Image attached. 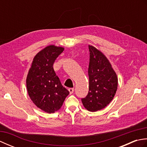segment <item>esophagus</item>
Segmentation results:
<instances>
[{
    "label": "esophagus",
    "mask_w": 147,
    "mask_h": 147,
    "mask_svg": "<svg viewBox=\"0 0 147 147\" xmlns=\"http://www.w3.org/2000/svg\"><path fill=\"white\" fill-rule=\"evenodd\" d=\"M68 90H69V93H70V94H72V93H73L74 92V88H69V89H68Z\"/></svg>",
    "instance_id": "34e87169"
}]
</instances>
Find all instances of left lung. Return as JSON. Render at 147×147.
I'll use <instances>...</instances> for the list:
<instances>
[{"label": "left lung", "mask_w": 147, "mask_h": 147, "mask_svg": "<svg viewBox=\"0 0 147 147\" xmlns=\"http://www.w3.org/2000/svg\"><path fill=\"white\" fill-rule=\"evenodd\" d=\"M89 91L82 98L83 105L90 112L105 108L116 93L118 80L116 73L105 55L94 47L88 45Z\"/></svg>", "instance_id": "8db88e82"}]
</instances>
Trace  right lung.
<instances>
[{
  "instance_id": "add662e5",
  "label": "right lung",
  "mask_w": 147,
  "mask_h": 147,
  "mask_svg": "<svg viewBox=\"0 0 147 147\" xmlns=\"http://www.w3.org/2000/svg\"><path fill=\"white\" fill-rule=\"evenodd\" d=\"M61 47H46L33 58L26 78L30 98L37 107L47 113H54L62 107L69 94L62 85L53 68L55 59L64 51Z\"/></svg>"
}]
</instances>
